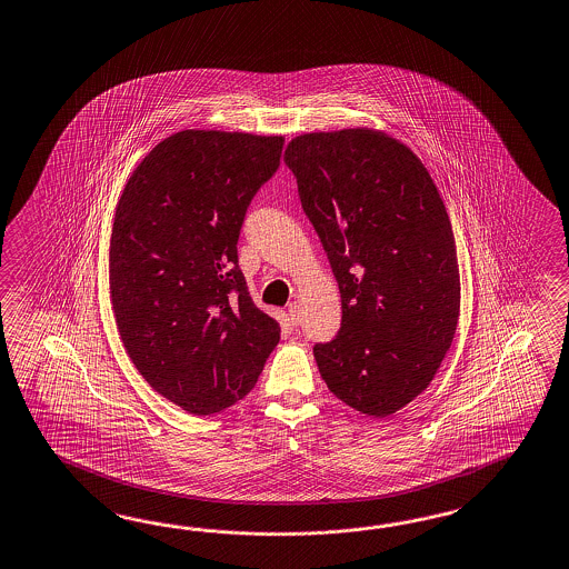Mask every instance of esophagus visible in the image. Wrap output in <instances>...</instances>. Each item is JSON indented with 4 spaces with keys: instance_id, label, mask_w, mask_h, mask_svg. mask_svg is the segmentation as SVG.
I'll list each match as a JSON object with an SVG mask.
<instances>
[{
    "instance_id": "1",
    "label": "esophagus",
    "mask_w": 569,
    "mask_h": 569,
    "mask_svg": "<svg viewBox=\"0 0 569 569\" xmlns=\"http://www.w3.org/2000/svg\"><path fill=\"white\" fill-rule=\"evenodd\" d=\"M289 320H291L292 326L301 323V306L299 303H291L289 306Z\"/></svg>"
}]
</instances>
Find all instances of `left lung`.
Segmentation results:
<instances>
[{"label":"left lung","instance_id":"8db88e82","mask_svg":"<svg viewBox=\"0 0 569 569\" xmlns=\"http://www.w3.org/2000/svg\"><path fill=\"white\" fill-rule=\"evenodd\" d=\"M335 272L342 323L313 347L328 390L369 417L407 407L452 347V222L419 157L383 131H313L284 150Z\"/></svg>","mask_w":569,"mask_h":569}]
</instances>
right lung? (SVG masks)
<instances>
[{
    "mask_svg": "<svg viewBox=\"0 0 569 569\" xmlns=\"http://www.w3.org/2000/svg\"><path fill=\"white\" fill-rule=\"evenodd\" d=\"M284 138L177 131L131 173L117 204L109 287L117 330L148 383L191 415L256 386L280 326L253 306L237 241Z\"/></svg>",
    "mask_w": 569,
    "mask_h": 569,
    "instance_id": "add662e5",
    "label": "right lung"
}]
</instances>
